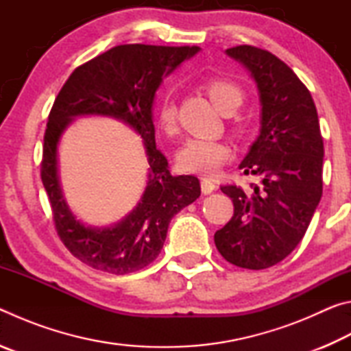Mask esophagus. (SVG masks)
<instances>
[{
    "mask_svg": "<svg viewBox=\"0 0 351 351\" xmlns=\"http://www.w3.org/2000/svg\"><path fill=\"white\" fill-rule=\"evenodd\" d=\"M215 189H217V186H215V182H213V181L207 180V178H203V180H201V190H203L204 195L212 193Z\"/></svg>",
    "mask_w": 351,
    "mask_h": 351,
    "instance_id": "1",
    "label": "esophagus"
}]
</instances>
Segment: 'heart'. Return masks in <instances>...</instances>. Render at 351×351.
<instances>
[{
  "label": "heart",
  "instance_id": "heart-1",
  "mask_svg": "<svg viewBox=\"0 0 351 351\" xmlns=\"http://www.w3.org/2000/svg\"><path fill=\"white\" fill-rule=\"evenodd\" d=\"M206 91L209 94L212 104L217 108L226 111H235L243 104L245 91L239 83L228 79H212L206 83ZM158 122L162 132L173 136L178 132V108L173 97L164 94L158 105ZM247 123L240 121L235 123V133L245 134ZM230 147L224 141L210 138H192L184 144L176 153V162L180 169L190 173L212 176L230 159Z\"/></svg>",
  "mask_w": 351,
  "mask_h": 351
}]
</instances>
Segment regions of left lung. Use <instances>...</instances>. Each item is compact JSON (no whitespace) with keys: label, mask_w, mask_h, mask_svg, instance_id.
Masks as SVG:
<instances>
[{"label":"left lung","mask_w":351,"mask_h":351,"mask_svg":"<svg viewBox=\"0 0 351 351\" xmlns=\"http://www.w3.org/2000/svg\"><path fill=\"white\" fill-rule=\"evenodd\" d=\"M257 83L260 134L240 164L260 181L251 190L221 186L234 217L215 232L223 257L245 269H266L304 239L322 197L324 141L308 88L287 63L260 47L226 49Z\"/></svg>","instance_id":"left-lung-1"}]
</instances>
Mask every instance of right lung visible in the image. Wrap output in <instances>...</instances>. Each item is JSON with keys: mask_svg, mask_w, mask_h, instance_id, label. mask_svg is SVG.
Returning a JSON list of instances; mask_svg holds the SVG:
<instances>
[{"mask_svg": "<svg viewBox=\"0 0 351 351\" xmlns=\"http://www.w3.org/2000/svg\"><path fill=\"white\" fill-rule=\"evenodd\" d=\"M198 51V46H114L75 68L52 105L41 181L63 245L94 269L123 276L145 268L161 252L171 218L199 198L197 176L170 173L167 159L156 148L153 125V102L162 79ZM79 115L117 118L141 134L146 145L151 167L145 193L138 206L110 228L79 222L64 201L58 180V142Z\"/></svg>", "mask_w": 351, "mask_h": 351, "instance_id": "obj_1", "label": "right lung"}]
</instances>
